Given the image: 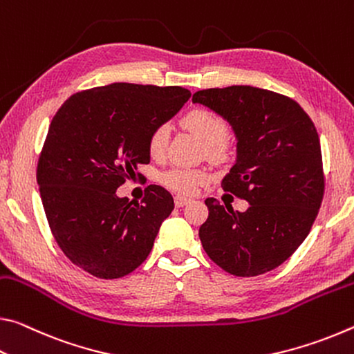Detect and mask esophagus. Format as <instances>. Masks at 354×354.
<instances>
[{
    "label": "esophagus",
    "instance_id": "34e87169",
    "mask_svg": "<svg viewBox=\"0 0 354 354\" xmlns=\"http://www.w3.org/2000/svg\"><path fill=\"white\" fill-rule=\"evenodd\" d=\"M174 201H176V207H178V208L187 205L191 202L189 198H183V196H176V199H174Z\"/></svg>",
    "mask_w": 354,
    "mask_h": 354
}]
</instances>
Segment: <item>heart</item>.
<instances>
[{
    "label": "heart",
    "instance_id": "heart-1",
    "mask_svg": "<svg viewBox=\"0 0 354 354\" xmlns=\"http://www.w3.org/2000/svg\"><path fill=\"white\" fill-rule=\"evenodd\" d=\"M185 129L194 133L207 146L208 153L213 158H223L227 152L229 127L227 122L218 113L207 108H194L182 118ZM169 129L167 125H156L149 136V152L153 158H158L165 153ZM208 180V172L205 169H188V167H176L163 174V183L182 194H193L201 185Z\"/></svg>",
    "mask_w": 354,
    "mask_h": 354
}]
</instances>
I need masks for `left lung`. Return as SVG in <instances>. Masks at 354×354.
Listing matches in <instances>:
<instances>
[{
    "instance_id": "1",
    "label": "left lung",
    "mask_w": 354,
    "mask_h": 354,
    "mask_svg": "<svg viewBox=\"0 0 354 354\" xmlns=\"http://www.w3.org/2000/svg\"><path fill=\"white\" fill-rule=\"evenodd\" d=\"M193 103L213 109L234 129L236 161L221 187L249 202L246 212H234L215 198L205 199L202 246L234 276L274 270L309 235L323 201L315 125L292 98L252 86L198 91Z\"/></svg>"
}]
</instances>
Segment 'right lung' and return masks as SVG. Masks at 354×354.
Returning <instances> with one entry per match:
<instances>
[{"mask_svg":"<svg viewBox=\"0 0 354 354\" xmlns=\"http://www.w3.org/2000/svg\"><path fill=\"white\" fill-rule=\"evenodd\" d=\"M189 97L180 86L113 83L77 92L57 109L39 156L37 183L51 234L78 268L118 279L147 259L174 210L172 196L149 185L141 204H133L115 189L150 163V133Z\"/></svg>","mask_w":354,"mask_h":354,"instance_id":"obj_1","label":"right lung"}]
</instances>
